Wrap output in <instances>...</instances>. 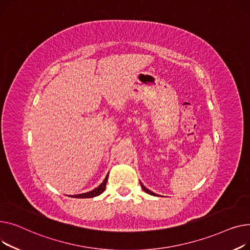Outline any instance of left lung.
I'll list each match as a JSON object with an SVG mask.
<instances>
[{"label": "left lung", "mask_w": 250, "mask_h": 250, "mask_svg": "<svg viewBox=\"0 0 250 250\" xmlns=\"http://www.w3.org/2000/svg\"><path fill=\"white\" fill-rule=\"evenodd\" d=\"M140 185H141V188H142V189L144 190L145 193H147V194H149V195H152V196H158V195H156V194H154L153 192H151V190H149L148 188H146L142 184H141V182H140Z\"/></svg>", "instance_id": "8db88e82"}]
</instances>
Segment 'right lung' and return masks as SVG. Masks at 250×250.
<instances>
[{"label":"right lung","instance_id":"1","mask_svg":"<svg viewBox=\"0 0 250 250\" xmlns=\"http://www.w3.org/2000/svg\"><path fill=\"white\" fill-rule=\"evenodd\" d=\"M108 174L106 175V178H105L104 181H103V183L98 188L91 190V192L79 194V195H72V196H68V197H71V198H93V197H97V196L101 195L106 188V185H107V181H108Z\"/></svg>","mask_w":250,"mask_h":250}]
</instances>
